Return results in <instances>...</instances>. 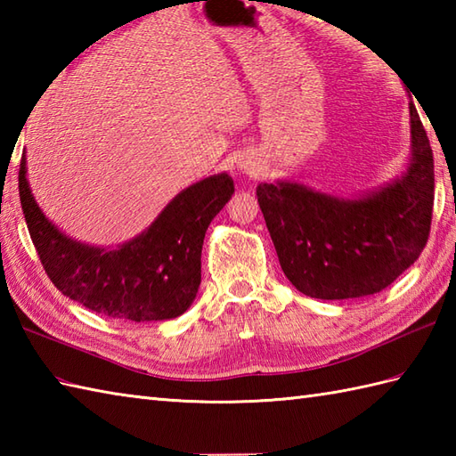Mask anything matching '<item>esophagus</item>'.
Returning a JSON list of instances; mask_svg holds the SVG:
<instances>
[{
  "mask_svg": "<svg viewBox=\"0 0 456 456\" xmlns=\"http://www.w3.org/2000/svg\"><path fill=\"white\" fill-rule=\"evenodd\" d=\"M240 170H243L245 174H250V176H253V174H256V168L253 167V164H248V162H245V164H240L239 167Z\"/></svg>",
  "mask_w": 456,
  "mask_h": 456,
  "instance_id": "obj_1",
  "label": "esophagus"
}]
</instances>
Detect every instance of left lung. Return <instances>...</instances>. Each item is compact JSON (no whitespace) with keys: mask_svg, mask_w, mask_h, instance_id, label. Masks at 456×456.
Masks as SVG:
<instances>
[{"mask_svg":"<svg viewBox=\"0 0 456 456\" xmlns=\"http://www.w3.org/2000/svg\"><path fill=\"white\" fill-rule=\"evenodd\" d=\"M410 133L403 172L376 190L343 198L296 180L258 183L280 266L299 292L317 299L370 296L419 258L431 229L435 172L413 102Z\"/></svg>","mask_w":456,"mask_h":456,"instance_id":"1","label":"left lung"}]
</instances>
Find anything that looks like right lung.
Here are the masks:
<instances>
[{
  "label": "right lung",
  "instance_id": "obj_1",
  "mask_svg": "<svg viewBox=\"0 0 456 456\" xmlns=\"http://www.w3.org/2000/svg\"><path fill=\"white\" fill-rule=\"evenodd\" d=\"M233 191L227 172L213 174L176 193L137 237L118 247H94L62 233L38 208L25 152L19 168L28 235L53 284L95 314L137 323L167 322L193 304L203 237Z\"/></svg>",
  "mask_w": 456,
  "mask_h": 456
}]
</instances>
